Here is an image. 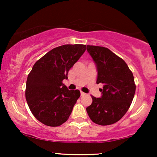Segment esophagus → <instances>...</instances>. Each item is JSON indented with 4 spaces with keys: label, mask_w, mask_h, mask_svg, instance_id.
I'll list each match as a JSON object with an SVG mask.
<instances>
[{
    "label": "esophagus",
    "mask_w": 157,
    "mask_h": 157,
    "mask_svg": "<svg viewBox=\"0 0 157 157\" xmlns=\"http://www.w3.org/2000/svg\"><path fill=\"white\" fill-rule=\"evenodd\" d=\"M80 94H81V96H84V95H86V94H85L84 92H82V91H80Z\"/></svg>",
    "instance_id": "obj_1"
}]
</instances>
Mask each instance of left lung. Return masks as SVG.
<instances>
[{"mask_svg":"<svg viewBox=\"0 0 157 157\" xmlns=\"http://www.w3.org/2000/svg\"><path fill=\"white\" fill-rule=\"evenodd\" d=\"M97 68V83H102V97H92V103L86 108L90 119L100 125L118 122L130 107L136 85L132 71L126 63L108 48L87 46Z\"/></svg>","mask_w":157,"mask_h":157,"instance_id":"8db88e82","label":"left lung"}]
</instances>
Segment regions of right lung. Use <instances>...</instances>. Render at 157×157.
Wrapping results in <instances>:
<instances>
[{
  "instance_id": "add662e5",
  "label": "right lung",
  "mask_w": 157,
  "mask_h": 157,
  "mask_svg": "<svg viewBox=\"0 0 157 157\" xmlns=\"http://www.w3.org/2000/svg\"><path fill=\"white\" fill-rule=\"evenodd\" d=\"M86 50L82 44L56 47L39 59L26 80V99L30 111L44 125L57 127L67 121L79 90L69 91L63 83L68 72Z\"/></svg>"
}]
</instances>
